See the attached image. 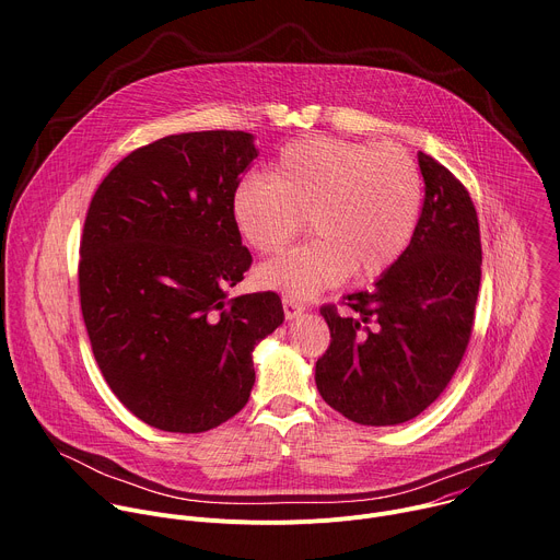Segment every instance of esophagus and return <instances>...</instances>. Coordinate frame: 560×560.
<instances>
[{
	"mask_svg": "<svg viewBox=\"0 0 560 560\" xmlns=\"http://www.w3.org/2000/svg\"><path fill=\"white\" fill-rule=\"evenodd\" d=\"M283 312H285V318L292 322V318H299L305 312V305L294 296H283Z\"/></svg>",
	"mask_w": 560,
	"mask_h": 560,
	"instance_id": "esophagus-1",
	"label": "esophagus"
}]
</instances>
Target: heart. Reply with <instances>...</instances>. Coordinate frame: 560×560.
Instances as JSON below:
<instances>
[{"label": "heart", "mask_w": 560, "mask_h": 560, "mask_svg": "<svg viewBox=\"0 0 560 560\" xmlns=\"http://www.w3.org/2000/svg\"><path fill=\"white\" fill-rule=\"evenodd\" d=\"M423 206V179L398 145L330 137L290 141L270 177L248 175L234 186L236 232L261 253H277L299 234L303 217L316 236L257 268L264 288L307 299L387 272L408 250Z\"/></svg>", "instance_id": "1"}]
</instances>
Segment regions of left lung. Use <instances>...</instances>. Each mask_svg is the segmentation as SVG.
<instances>
[{"mask_svg": "<svg viewBox=\"0 0 560 560\" xmlns=\"http://www.w3.org/2000/svg\"><path fill=\"white\" fill-rule=\"evenodd\" d=\"M425 199L404 257L374 288L324 305L330 348L316 361L324 401L361 425H398L432 406L469 343L481 232L465 186L419 152Z\"/></svg>", "mask_w": 560, "mask_h": 560, "instance_id": "left-lung-1", "label": "left lung"}]
</instances>
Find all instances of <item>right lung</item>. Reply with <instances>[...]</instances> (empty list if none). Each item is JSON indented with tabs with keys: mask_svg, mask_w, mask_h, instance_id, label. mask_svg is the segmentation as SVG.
Listing matches in <instances>:
<instances>
[{
	"mask_svg": "<svg viewBox=\"0 0 560 560\" xmlns=\"http://www.w3.org/2000/svg\"><path fill=\"white\" fill-rule=\"evenodd\" d=\"M242 130L182 132L132 150L100 184L79 246L95 361L143 423L197 434L248 404L253 352L283 324L281 299H228L253 257L232 192L255 162Z\"/></svg>",
	"mask_w": 560,
	"mask_h": 560,
	"instance_id": "right-lung-1",
	"label": "right lung"
}]
</instances>
